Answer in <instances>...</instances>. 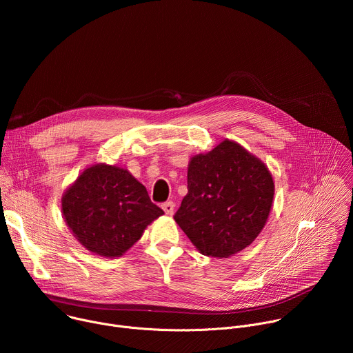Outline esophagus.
I'll return each mask as SVG.
<instances>
[{
    "label": "esophagus",
    "instance_id": "obj_1",
    "mask_svg": "<svg viewBox=\"0 0 353 353\" xmlns=\"http://www.w3.org/2000/svg\"><path fill=\"white\" fill-rule=\"evenodd\" d=\"M162 210L168 215H173V212H174V203H173V201H166V203H163L162 204Z\"/></svg>",
    "mask_w": 353,
    "mask_h": 353
}]
</instances>
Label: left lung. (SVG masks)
I'll return each mask as SVG.
<instances>
[{"mask_svg":"<svg viewBox=\"0 0 353 353\" xmlns=\"http://www.w3.org/2000/svg\"><path fill=\"white\" fill-rule=\"evenodd\" d=\"M187 188L174 221L201 253L219 259L254 241L274 199L265 165L228 139L191 159Z\"/></svg>","mask_w":353,"mask_h":353,"instance_id":"1","label":"left lung"}]
</instances>
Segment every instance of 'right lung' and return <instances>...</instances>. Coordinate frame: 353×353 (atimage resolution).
<instances>
[{
  "label": "right lung",
  "mask_w": 353,
  "mask_h": 353,
  "mask_svg": "<svg viewBox=\"0 0 353 353\" xmlns=\"http://www.w3.org/2000/svg\"><path fill=\"white\" fill-rule=\"evenodd\" d=\"M67 225L92 253L120 257L163 211L125 169L96 165L86 169L63 196Z\"/></svg>",
  "instance_id": "obj_1"
}]
</instances>
